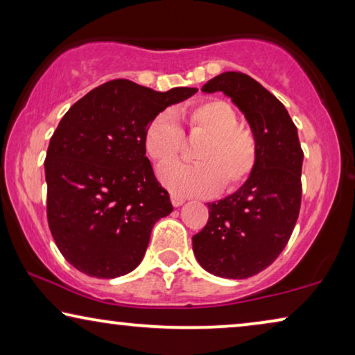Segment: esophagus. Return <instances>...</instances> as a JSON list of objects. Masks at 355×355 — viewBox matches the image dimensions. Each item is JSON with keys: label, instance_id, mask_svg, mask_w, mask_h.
<instances>
[{"label": "esophagus", "instance_id": "1", "mask_svg": "<svg viewBox=\"0 0 355 355\" xmlns=\"http://www.w3.org/2000/svg\"><path fill=\"white\" fill-rule=\"evenodd\" d=\"M171 203L174 207H181L184 203V197L178 196V193H171Z\"/></svg>", "mask_w": 355, "mask_h": 355}]
</instances>
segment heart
Wrapping results in <instances>:
<instances>
[{
	"instance_id": "heart-1",
	"label": "heart",
	"mask_w": 355,
	"mask_h": 355,
	"mask_svg": "<svg viewBox=\"0 0 355 355\" xmlns=\"http://www.w3.org/2000/svg\"><path fill=\"white\" fill-rule=\"evenodd\" d=\"M189 128L207 135L198 145L196 159L200 163L166 162L179 152L182 130L169 111L150 121L144 132V148L158 168V181L178 196H211L227 182L236 187L254 171L259 147L254 134L239 125L234 108L223 100H208L181 111Z\"/></svg>"
}]
</instances>
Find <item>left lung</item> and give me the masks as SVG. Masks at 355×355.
<instances>
[{
  "instance_id": "left-lung-1",
  "label": "left lung",
  "mask_w": 355,
  "mask_h": 355,
  "mask_svg": "<svg viewBox=\"0 0 355 355\" xmlns=\"http://www.w3.org/2000/svg\"><path fill=\"white\" fill-rule=\"evenodd\" d=\"M202 92H223L244 113L259 158L234 193L207 203L210 216L192 237L193 255L208 273L245 279L273 263L293 234L302 198L304 152L288 110L252 77L223 72Z\"/></svg>"
}]
</instances>
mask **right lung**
Returning <instances> with one entry per match:
<instances>
[{"instance_id":"1","label":"right lung","mask_w":355,"mask_h":355,"mask_svg":"<svg viewBox=\"0 0 355 355\" xmlns=\"http://www.w3.org/2000/svg\"><path fill=\"white\" fill-rule=\"evenodd\" d=\"M196 92H157L118 79L89 92L62 116L45 159L46 216L74 268L111 279L142 261L153 225L173 211L145 157V128Z\"/></svg>"}]
</instances>
